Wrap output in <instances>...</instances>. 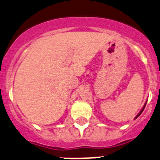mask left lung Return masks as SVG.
Listing matches in <instances>:
<instances>
[{
  "mask_svg": "<svg viewBox=\"0 0 160 160\" xmlns=\"http://www.w3.org/2000/svg\"><path fill=\"white\" fill-rule=\"evenodd\" d=\"M146 104H147V102H146V103H145V104H144V105H143V109H141V111H140V112H139V113H138V114H137V117H135V119H137V117H139V116H140V114H141V113H142V112H143V109H144V108H145V105H146Z\"/></svg>",
  "mask_w": 160,
  "mask_h": 160,
  "instance_id": "8db88e82",
  "label": "left lung"
}]
</instances>
